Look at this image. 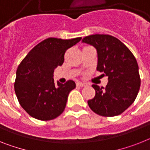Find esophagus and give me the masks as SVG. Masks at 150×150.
Here are the masks:
<instances>
[{"mask_svg": "<svg viewBox=\"0 0 150 150\" xmlns=\"http://www.w3.org/2000/svg\"><path fill=\"white\" fill-rule=\"evenodd\" d=\"M76 85H77V86H79V87H86L87 84L86 83H83V82H81V81H78L77 83H76Z\"/></svg>", "mask_w": 150, "mask_h": 150, "instance_id": "esophagus-1", "label": "esophagus"}]
</instances>
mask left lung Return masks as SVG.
<instances>
[{
	"instance_id": "8db88e82",
	"label": "left lung",
	"mask_w": 150,
	"mask_h": 150,
	"mask_svg": "<svg viewBox=\"0 0 150 150\" xmlns=\"http://www.w3.org/2000/svg\"><path fill=\"white\" fill-rule=\"evenodd\" d=\"M81 42L96 49L97 70L108 78L105 88L92 85L95 96L88 100V106L94 113L104 117L122 114L135 100L140 87L135 57L123 42L110 35H91Z\"/></svg>"
}]
</instances>
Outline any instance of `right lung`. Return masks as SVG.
<instances>
[{
	"label": "right lung",
	"mask_w": 150,
	"mask_h": 150,
	"mask_svg": "<svg viewBox=\"0 0 150 150\" xmlns=\"http://www.w3.org/2000/svg\"><path fill=\"white\" fill-rule=\"evenodd\" d=\"M81 40L46 39L30 50L19 65L15 93L21 107L31 117L50 120L64 111L69 92L76 85L71 80L55 83L54 70L63 64L65 51Z\"/></svg>",
	"instance_id": "1"
}]
</instances>
